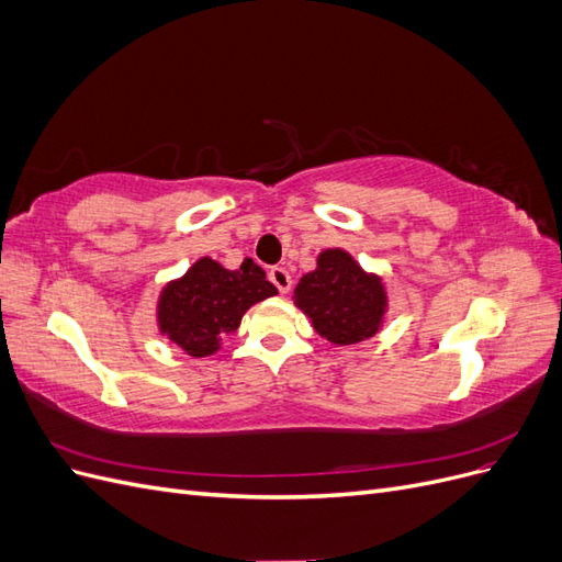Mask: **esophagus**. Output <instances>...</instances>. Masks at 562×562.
I'll use <instances>...</instances> for the list:
<instances>
[{
  "mask_svg": "<svg viewBox=\"0 0 562 562\" xmlns=\"http://www.w3.org/2000/svg\"><path fill=\"white\" fill-rule=\"evenodd\" d=\"M269 281L279 288L281 295H285L288 291H291V285H293L291 274H288V271H285L283 267H271V269H269Z\"/></svg>",
  "mask_w": 562,
  "mask_h": 562,
  "instance_id": "34e87169",
  "label": "esophagus"
}]
</instances>
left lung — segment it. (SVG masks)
<instances>
[{
  "label": "left lung",
  "instance_id": "8db88e82",
  "mask_svg": "<svg viewBox=\"0 0 562 562\" xmlns=\"http://www.w3.org/2000/svg\"><path fill=\"white\" fill-rule=\"evenodd\" d=\"M295 307L330 345L347 347L378 335L389 312V293L380 274L366 271L345 248L318 252L293 291Z\"/></svg>",
  "mask_w": 562,
  "mask_h": 562
}]
</instances>
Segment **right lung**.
I'll return each mask as SVG.
<instances>
[{"instance_id": "add662e5", "label": "right lung", "mask_w": 562, "mask_h": 562, "mask_svg": "<svg viewBox=\"0 0 562 562\" xmlns=\"http://www.w3.org/2000/svg\"><path fill=\"white\" fill-rule=\"evenodd\" d=\"M277 293L265 269L250 258L236 269H227L213 258H199L182 277L161 288L157 328L184 353L206 359L223 349L225 335L239 330L252 304Z\"/></svg>"}]
</instances>
